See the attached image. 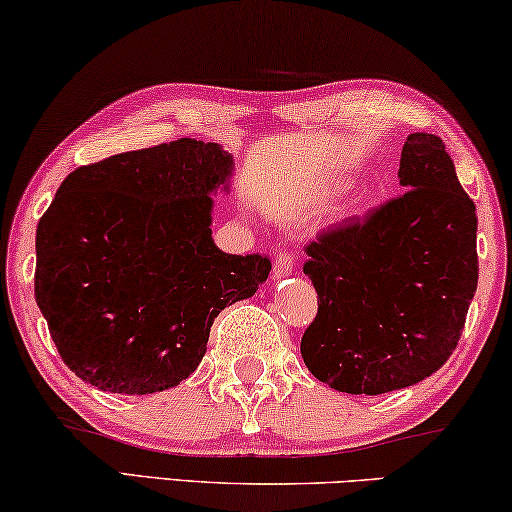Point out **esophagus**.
<instances>
[{"label":"esophagus","mask_w":512,"mask_h":512,"mask_svg":"<svg viewBox=\"0 0 512 512\" xmlns=\"http://www.w3.org/2000/svg\"><path fill=\"white\" fill-rule=\"evenodd\" d=\"M296 262H298V253H296V250H285V253H280L278 259H275L273 275H275V278H285V275L294 273Z\"/></svg>","instance_id":"esophagus-1"}]
</instances>
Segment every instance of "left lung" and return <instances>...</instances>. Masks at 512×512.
Wrapping results in <instances>:
<instances>
[{
  "mask_svg": "<svg viewBox=\"0 0 512 512\" xmlns=\"http://www.w3.org/2000/svg\"><path fill=\"white\" fill-rule=\"evenodd\" d=\"M399 177L405 193L305 248L319 310L300 355L346 394L394 392L435 373L456 351L476 291V205L440 136L410 134Z\"/></svg>",
  "mask_w": 512,
  "mask_h": 512,
  "instance_id": "8db88e82",
  "label": "left lung"
}]
</instances>
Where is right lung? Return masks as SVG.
<instances>
[{
    "mask_svg": "<svg viewBox=\"0 0 512 512\" xmlns=\"http://www.w3.org/2000/svg\"><path fill=\"white\" fill-rule=\"evenodd\" d=\"M232 159L180 139L72 170L36 230V303L61 360L111 394L189 378L221 310L269 278V255L212 241L209 191Z\"/></svg>",
    "mask_w": 512,
    "mask_h": 512,
    "instance_id": "add662e5",
    "label": "right lung"
}]
</instances>
